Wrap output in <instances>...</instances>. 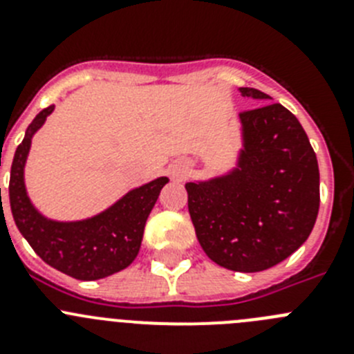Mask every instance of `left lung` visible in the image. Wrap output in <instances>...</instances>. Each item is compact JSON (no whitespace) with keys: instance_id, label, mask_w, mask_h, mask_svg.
Wrapping results in <instances>:
<instances>
[{"instance_id":"obj_1","label":"left lung","mask_w":354,"mask_h":354,"mask_svg":"<svg viewBox=\"0 0 354 354\" xmlns=\"http://www.w3.org/2000/svg\"><path fill=\"white\" fill-rule=\"evenodd\" d=\"M239 93L259 106L239 115L243 149L236 168L187 183V209L212 262L257 273L286 261L310 236L319 212V167L289 109L257 88Z\"/></svg>"}]
</instances>
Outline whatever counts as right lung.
I'll list each match as a JSON object with an SVG mask.
<instances>
[{"mask_svg": "<svg viewBox=\"0 0 354 354\" xmlns=\"http://www.w3.org/2000/svg\"><path fill=\"white\" fill-rule=\"evenodd\" d=\"M55 106L42 109L17 147L10 170V209L19 232L46 264L77 280H99L126 270L142 246L147 218L168 177H158L115 202L99 214L80 221L49 220L31 204L24 186V165L33 134ZM1 192V189H0Z\"/></svg>", "mask_w": 354, "mask_h": 354, "instance_id": "1", "label": "right lung"}]
</instances>
